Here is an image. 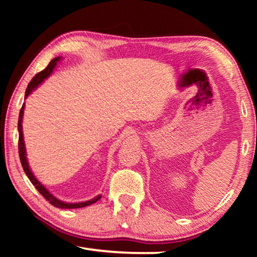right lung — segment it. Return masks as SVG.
Returning <instances> with one entry per match:
<instances>
[{
    "instance_id": "1",
    "label": "right lung",
    "mask_w": 257,
    "mask_h": 257,
    "mask_svg": "<svg viewBox=\"0 0 257 257\" xmlns=\"http://www.w3.org/2000/svg\"><path fill=\"white\" fill-rule=\"evenodd\" d=\"M61 58L60 56H56L53 60L51 61L44 70H42L41 72H38L36 76H35L32 81L29 82V85L26 89L25 93V98H27L29 96V94H32L33 90H35L40 86L43 81H44L46 78H49L51 76V73L53 72V70L56 67L58 62H60ZM24 110H25V104H23V107H21L20 113H19V120H18V132H19V156H20V162L21 165H23V169L26 175L29 178V180L32 181V184L36 187V189L40 191V193L44 196L47 201H49L52 205L59 208H79V207H85L88 206L90 204L96 203L99 198H101V195H97L96 197H94L89 201L86 202H79V203H67L63 201H60L59 198H56L53 194L50 193V190L46 188V187L41 184L40 181L36 179V177L34 176V173L32 172L28 164V160H27V155H26V146H25V141H24V133H23V116H24Z\"/></svg>"
}]
</instances>
